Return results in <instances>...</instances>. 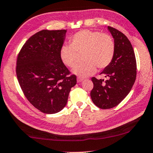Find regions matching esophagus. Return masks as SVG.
<instances>
[{"mask_svg":"<svg viewBox=\"0 0 153 153\" xmlns=\"http://www.w3.org/2000/svg\"><path fill=\"white\" fill-rule=\"evenodd\" d=\"M83 80H84V79L82 78H77V82H81Z\"/></svg>","mask_w":153,"mask_h":153,"instance_id":"34e87169","label":"esophagus"}]
</instances>
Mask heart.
<instances>
[{
  "mask_svg": "<svg viewBox=\"0 0 153 153\" xmlns=\"http://www.w3.org/2000/svg\"><path fill=\"white\" fill-rule=\"evenodd\" d=\"M71 45L60 49V59L65 66L73 68L78 62V54H82L85 63L73 68V74L80 78L92 75L99 68H106L113 59L115 45L109 34L99 31L82 30L74 34L70 40Z\"/></svg>",
  "mask_w": 153,
  "mask_h": 153,
  "instance_id": "obj_1",
  "label": "heart"
}]
</instances>
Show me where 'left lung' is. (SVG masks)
Wrapping results in <instances>:
<instances>
[{
  "mask_svg": "<svg viewBox=\"0 0 153 153\" xmlns=\"http://www.w3.org/2000/svg\"><path fill=\"white\" fill-rule=\"evenodd\" d=\"M108 29L114 38L115 52L111 64L100 73L107 80L91 78V100L101 109L112 108L119 104L130 92L136 77V61L131 42L116 28L108 26Z\"/></svg>",
  "mask_w": 153,
  "mask_h": 153,
  "instance_id": "8db88e82",
  "label": "left lung"
}]
</instances>
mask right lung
<instances>
[{"instance_id":"obj_1","label":"right lung","mask_w":153,"mask_h":153,"mask_svg":"<svg viewBox=\"0 0 153 153\" xmlns=\"http://www.w3.org/2000/svg\"><path fill=\"white\" fill-rule=\"evenodd\" d=\"M66 30H42L28 38L18 54L16 73L28 101L42 113L54 114L66 106L76 75L60 59Z\"/></svg>"}]
</instances>
